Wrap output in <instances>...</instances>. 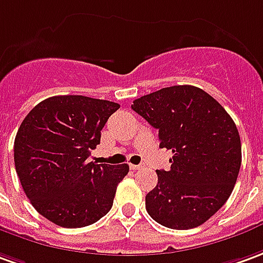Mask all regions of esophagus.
Segmentation results:
<instances>
[{
    "instance_id": "esophagus-1",
    "label": "esophagus",
    "mask_w": 263,
    "mask_h": 263,
    "mask_svg": "<svg viewBox=\"0 0 263 263\" xmlns=\"http://www.w3.org/2000/svg\"><path fill=\"white\" fill-rule=\"evenodd\" d=\"M143 166L142 164H130V169L132 170H140Z\"/></svg>"
}]
</instances>
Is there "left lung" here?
I'll use <instances>...</instances> for the list:
<instances>
[{
	"instance_id": "8db88e82",
	"label": "left lung",
	"mask_w": 263,
	"mask_h": 263,
	"mask_svg": "<svg viewBox=\"0 0 263 263\" xmlns=\"http://www.w3.org/2000/svg\"><path fill=\"white\" fill-rule=\"evenodd\" d=\"M132 108L159 130L160 147L173 155L170 170H156L146 211L170 229L200 226L226 203L236 183L242 163L236 124L195 86L157 90L133 101Z\"/></svg>"
}]
</instances>
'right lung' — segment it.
I'll return each instance as SVG.
<instances>
[{"label": "right lung", "instance_id": "right-lung-1", "mask_svg": "<svg viewBox=\"0 0 263 263\" xmlns=\"http://www.w3.org/2000/svg\"><path fill=\"white\" fill-rule=\"evenodd\" d=\"M119 107L86 96H54L38 103L21 123L14 142L18 179L34 209L52 223L83 228L111 209L128 166L87 159Z\"/></svg>", "mask_w": 263, "mask_h": 263}]
</instances>
